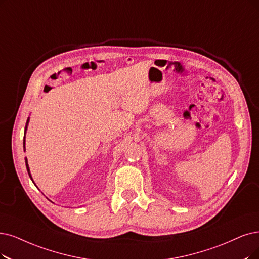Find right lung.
Segmentation results:
<instances>
[{
  "label": "right lung",
  "mask_w": 259,
  "mask_h": 259,
  "mask_svg": "<svg viewBox=\"0 0 259 259\" xmlns=\"http://www.w3.org/2000/svg\"><path fill=\"white\" fill-rule=\"evenodd\" d=\"M27 123H28V120H27V122H26V125H25V133H26V128H27ZM23 147H24V149H25V135H24V139H23ZM25 163H26V169H27V172H28V175H29V178L32 179V177H30V173H29V168H28V164H27V159L25 158ZM33 181V180H32Z\"/></svg>",
  "instance_id": "right-lung-1"
}]
</instances>
